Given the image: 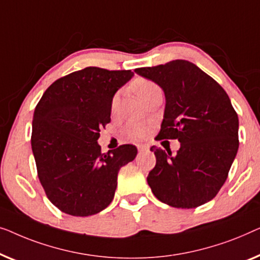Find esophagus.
I'll list each match as a JSON object with an SVG mask.
<instances>
[{
    "mask_svg": "<svg viewBox=\"0 0 260 260\" xmlns=\"http://www.w3.org/2000/svg\"><path fill=\"white\" fill-rule=\"evenodd\" d=\"M148 149V146L147 145H138V151L139 152H145Z\"/></svg>",
    "mask_w": 260,
    "mask_h": 260,
    "instance_id": "34e87169",
    "label": "esophagus"
}]
</instances>
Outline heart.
<instances>
[{"label": "heart", "mask_w": 260, "mask_h": 260, "mask_svg": "<svg viewBox=\"0 0 260 260\" xmlns=\"http://www.w3.org/2000/svg\"><path fill=\"white\" fill-rule=\"evenodd\" d=\"M132 89L134 90L135 94H137L144 102L147 100L151 95H153L156 92H160V87L156 85L155 82L144 78L135 79L134 81L132 82ZM119 102H120L119 94H115L112 99V104H111V108L113 113H115L116 109H118ZM147 132H148V126L140 122H132L126 127V134L128 135L131 139H133V140H140V139L145 138L146 134H147Z\"/></svg>", "instance_id": "obj_1"}]
</instances>
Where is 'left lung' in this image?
Listing matches in <instances>:
<instances>
[{
  "label": "left lung",
  "mask_w": 260,
  "mask_h": 260,
  "mask_svg": "<svg viewBox=\"0 0 260 260\" xmlns=\"http://www.w3.org/2000/svg\"><path fill=\"white\" fill-rule=\"evenodd\" d=\"M165 93L160 139H178L175 154L152 146L156 164L147 182L153 194L177 208L210 202L228 179L239 147L238 115L219 83L186 60L137 68Z\"/></svg>",
  "instance_id": "8db88e82"
}]
</instances>
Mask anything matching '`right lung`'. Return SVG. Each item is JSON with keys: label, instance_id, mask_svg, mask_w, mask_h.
Segmentation results:
<instances>
[{"label": "right lung", "instance_id": "right-lung-1", "mask_svg": "<svg viewBox=\"0 0 260 260\" xmlns=\"http://www.w3.org/2000/svg\"><path fill=\"white\" fill-rule=\"evenodd\" d=\"M131 71L87 67L52 83L32 116L31 149L38 175L48 199L58 210L88 217L114 198L118 173L133 161V145L102 153L100 128L111 122V104Z\"/></svg>", "mask_w": 260, "mask_h": 260}]
</instances>
